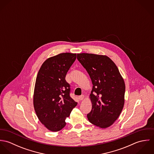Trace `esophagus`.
I'll use <instances>...</instances> for the list:
<instances>
[{
    "instance_id": "obj_1",
    "label": "esophagus",
    "mask_w": 154,
    "mask_h": 154,
    "mask_svg": "<svg viewBox=\"0 0 154 154\" xmlns=\"http://www.w3.org/2000/svg\"><path fill=\"white\" fill-rule=\"evenodd\" d=\"M78 99L80 100V101H82V100H83L84 99V95H81V96H79V97H78Z\"/></svg>"
}]
</instances>
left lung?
Segmentation results:
<instances>
[{
  "label": "left lung",
  "instance_id": "1",
  "mask_svg": "<svg viewBox=\"0 0 154 154\" xmlns=\"http://www.w3.org/2000/svg\"><path fill=\"white\" fill-rule=\"evenodd\" d=\"M77 59L87 71L93 85L88 120L100 128H109L119 117L124 106V79L114 62L106 55L79 53Z\"/></svg>",
  "mask_w": 154,
  "mask_h": 154
}]
</instances>
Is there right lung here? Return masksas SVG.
<instances>
[{
    "mask_svg": "<svg viewBox=\"0 0 154 154\" xmlns=\"http://www.w3.org/2000/svg\"><path fill=\"white\" fill-rule=\"evenodd\" d=\"M76 58V53L59 54L45 60L38 72L34 107L39 120L50 131L62 129L66 126V118L77 105L70 97V85L65 80Z\"/></svg>",
    "mask_w": 154,
    "mask_h": 154,
    "instance_id": "obj_1",
    "label": "right lung"
}]
</instances>
